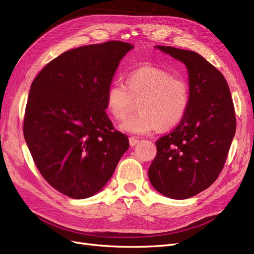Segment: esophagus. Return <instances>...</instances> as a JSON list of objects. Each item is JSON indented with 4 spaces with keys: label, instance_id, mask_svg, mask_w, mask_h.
Instances as JSON below:
<instances>
[{
    "label": "esophagus",
    "instance_id": "obj_1",
    "mask_svg": "<svg viewBox=\"0 0 254 254\" xmlns=\"http://www.w3.org/2000/svg\"><path fill=\"white\" fill-rule=\"evenodd\" d=\"M140 141L137 140V139H135V137H133V136H130L129 137V144H130V146H131V147H133V146H135Z\"/></svg>",
    "mask_w": 254,
    "mask_h": 254
}]
</instances>
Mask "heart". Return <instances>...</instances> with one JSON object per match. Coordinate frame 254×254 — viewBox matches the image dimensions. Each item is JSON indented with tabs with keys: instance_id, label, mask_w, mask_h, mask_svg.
I'll list each match as a JSON object with an SVG mask.
<instances>
[{
	"instance_id": "heart-1",
	"label": "heart",
	"mask_w": 254,
	"mask_h": 254,
	"mask_svg": "<svg viewBox=\"0 0 254 254\" xmlns=\"http://www.w3.org/2000/svg\"><path fill=\"white\" fill-rule=\"evenodd\" d=\"M190 102L189 83L155 66L137 68L128 75L126 84L112 82L106 93L107 110L118 121L127 118L140 103V113L120 125L122 131L137 135L178 126Z\"/></svg>"
}]
</instances>
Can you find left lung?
I'll return each instance as SVG.
<instances>
[{
	"instance_id": "8db88e82",
	"label": "left lung",
	"mask_w": 254,
	"mask_h": 254,
	"mask_svg": "<svg viewBox=\"0 0 254 254\" xmlns=\"http://www.w3.org/2000/svg\"><path fill=\"white\" fill-rule=\"evenodd\" d=\"M155 48L187 66L190 102L180 124L156 142L148 178L160 194L188 199L212 186L224 167L236 129L234 106L224 75L201 55Z\"/></svg>"
}]
</instances>
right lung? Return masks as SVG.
<instances>
[{
  "instance_id": "1",
  "label": "right lung",
  "mask_w": 254,
  "mask_h": 254,
  "mask_svg": "<svg viewBox=\"0 0 254 254\" xmlns=\"http://www.w3.org/2000/svg\"><path fill=\"white\" fill-rule=\"evenodd\" d=\"M133 48L108 41L66 51L30 86L25 142L43 178L68 197L97 194L129 148L128 137L113 130L105 110L113 75Z\"/></svg>"
}]
</instances>
